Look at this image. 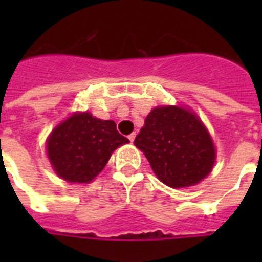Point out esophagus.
I'll use <instances>...</instances> for the list:
<instances>
[{
  "instance_id": "34e87169",
  "label": "esophagus",
  "mask_w": 262,
  "mask_h": 262,
  "mask_svg": "<svg viewBox=\"0 0 262 262\" xmlns=\"http://www.w3.org/2000/svg\"><path fill=\"white\" fill-rule=\"evenodd\" d=\"M135 136H136V134L135 133H133L131 134V135H128V139H129V142L133 143L134 140H135Z\"/></svg>"
}]
</instances>
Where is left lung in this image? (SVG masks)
I'll use <instances>...</instances> for the list:
<instances>
[{"label": "left lung", "mask_w": 262, "mask_h": 262, "mask_svg": "<svg viewBox=\"0 0 262 262\" xmlns=\"http://www.w3.org/2000/svg\"><path fill=\"white\" fill-rule=\"evenodd\" d=\"M134 144L145 155L160 181L174 189L202 181L216 157L202 120L180 106L155 107Z\"/></svg>", "instance_id": "left-lung-1"}]
</instances>
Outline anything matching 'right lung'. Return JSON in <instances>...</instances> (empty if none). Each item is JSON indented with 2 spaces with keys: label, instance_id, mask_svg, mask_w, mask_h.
<instances>
[{
  "label": "right lung",
  "instance_id": "right-lung-1",
  "mask_svg": "<svg viewBox=\"0 0 262 262\" xmlns=\"http://www.w3.org/2000/svg\"><path fill=\"white\" fill-rule=\"evenodd\" d=\"M128 139L117 131L114 120L75 113L55 127L47 139L53 170L68 182L89 184L105 168L111 154Z\"/></svg>",
  "mask_w": 262,
  "mask_h": 262
}]
</instances>
